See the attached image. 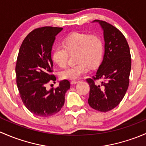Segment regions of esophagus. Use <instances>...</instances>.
<instances>
[{
    "mask_svg": "<svg viewBox=\"0 0 146 146\" xmlns=\"http://www.w3.org/2000/svg\"><path fill=\"white\" fill-rule=\"evenodd\" d=\"M78 82H78V81L72 80V82H71V84H77Z\"/></svg>",
    "mask_w": 146,
    "mask_h": 146,
    "instance_id": "1",
    "label": "esophagus"
}]
</instances>
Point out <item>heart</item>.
I'll return each mask as SVG.
<instances>
[{"label":"heart","mask_w":146,"mask_h":146,"mask_svg":"<svg viewBox=\"0 0 146 146\" xmlns=\"http://www.w3.org/2000/svg\"><path fill=\"white\" fill-rule=\"evenodd\" d=\"M76 52L75 65L68 67L60 72L64 79H79L91 68H95L101 62L104 52V44L101 37L96 34L73 32L62 40V46L53 49L52 58L60 68L66 67L69 53Z\"/></svg>","instance_id":"heart-1"}]
</instances>
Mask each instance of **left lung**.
Segmentation results:
<instances>
[{
    "label": "left lung",
    "instance_id": "obj_1",
    "mask_svg": "<svg viewBox=\"0 0 146 146\" xmlns=\"http://www.w3.org/2000/svg\"><path fill=\"white\" fill-rule=\"evenodd\" d=\"M103 30L105 53L92 78L86 79L90 92L88 103L94 110L108 112L119 104L129 87L131 60L129 46L122 33L110 24L96 19ZM101 80L98 84L96 80Z\"/></svg>",
    "mask_w": 146,
    "mask_h": 146
}]
</instances>
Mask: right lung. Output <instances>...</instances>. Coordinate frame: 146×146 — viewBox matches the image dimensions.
Instances as JSON below:
<instances>
[{
    "label": "right lung",
    "instance_id": "add662e5",
    "mask_svg": "<svg viewBox=\"0 0 146 146\" xmlns=\"http://www.w3.org/2000/svg\"><path fill=\"white\" fill-rule=\"evenodd\" d=\"M61 27H43L29 33L22 42L15 67L16 82L24 105L36 116L49 117L64 106V95L70 88L67 79L48 91L46 85L55 83L52 74V46Z\"/></svg>",
    "mask_w": 146,
    "mask_h": 146
}]
</instances>
